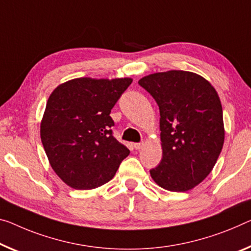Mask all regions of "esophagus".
<instances>
[{
    "label": "esophagus",
    "instance_id": "1",
    "mask_svg": "<svg viewBox=\"0 0 251 251\" xmlns=\"http://www.w3.org/2000/svg\"><path fill=\"white\" fill-rule=\"evenodd\" d=\"M144 146H145L144 142H139V144H133V148L136 150H140L144 148Z\"/></svg>",
    "mask_w": 251,
    "mask_h": 251
}]
</instances>
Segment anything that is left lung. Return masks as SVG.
Wrapping results in <instances>:
<instances>
[{"instance_id": "obj_1", "label": "left lung", "mask_w": 251, "mask_h": 251, "mask_svg": "<svg viewBox=\"0 0 251 251\" xmlns=\"http://www.w3.org/2000/svg\"><path fill=\"white\" fill-rule=\"evenodd\" d=\"M159 106L163 158L150 176L171 192H187L213 169L225 142L218 92L201 75L186 71L153 73L139 79Z\"/></svg>"}]
</instances>
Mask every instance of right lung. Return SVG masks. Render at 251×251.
<instances>
[{
	"instance_id": "obj_1",
	"label": "right lung",
	"mask_w": 251,
	"mask_h": 251,
	"mask_svg": "<svg viewBox=\"0 0 251 251\" xmlns=\"http://www.w3.org/2000/svg\"><path fill=\"white\" fill-rule=\"evenodd\" d=\"M132 78L79 77L50 94L40 138L57 176L75 190H93L113 178L129 149L113 137L111 110Z\"/></svg>"
}]
</instances>
